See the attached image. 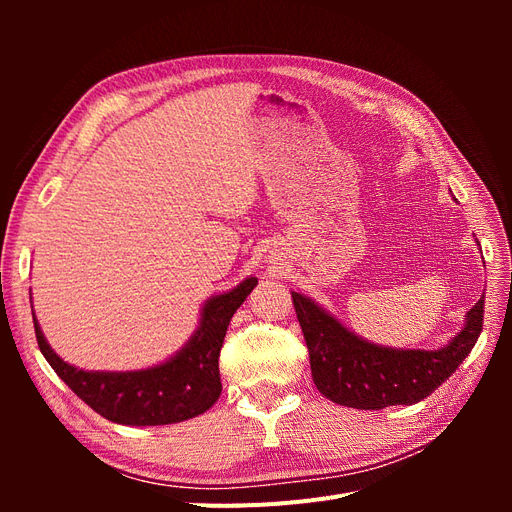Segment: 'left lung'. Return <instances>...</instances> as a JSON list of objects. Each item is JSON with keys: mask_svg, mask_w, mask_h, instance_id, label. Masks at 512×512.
Here are the masks:
<instances>
[{"mask_svg": "<svg viewBox=\"0 0 512 512\" xmlns=\"http://www.w3.org/2000/svg\"><path fill=\"white\" fill-rule=\"evenodd\" d=\"M292 303L316 389L333 404L356 410L412 406L429 397L472 352L485 312V297H480L444 348L404 350L367 342L299 292H292Z\"/></svg>", "mask_w": 512, "mask_h": 512, "instance_id": "left-lung-1", "label": "left lung"}]
</instances>
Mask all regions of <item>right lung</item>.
Returning a JSON list of instances; mask_svg holds the SVG:
<instances>
[{"mask_svg": "<svg viewBox=\"0 0 512 512\" xmlns=\"http://www.w3.org/2000/svg\"><path fill=\"white\" fill-rule=\"evenodd\" d=\"M258 284L247 277L237 288L207 299L194 335L168 361L136 371H85L66 363L46 342L34 314L40 352L74 395L119 425H170L207 412L222 393L220 350L232 314Z\"/></svg>", "mask_w": 512, "mask_h": 512, "instance_id": "add662e5", "label": "right lung"}]
</instances>
